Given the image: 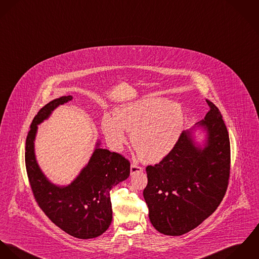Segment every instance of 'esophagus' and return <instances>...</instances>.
<instances>
[{
	"label": "esophagus",
	"mask_w": 259,
	"mask_h": 259,
	"mask_svg": "<svg viewBox=\"0 0 259 259\" xmlns=\"http://www.w3.org/2000/svg\"><path fill=\"white\" fill-rule=\"evenodd\" d=\"M142 171H143V168L140 167L139 165H137V164H135V163H132V164H131V167H130V172H131V175H134V174H136V172H142Z\"/></svg>",
	"instance_id": "obj_1"
}]
</instances>
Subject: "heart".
Masks as SVG:
<instances>
[{
    "mask_svg": "<svg viewBox=\"0 0 259 259\" xmlns=\"http://www.w3.org/2000/svg\"><path fill=\"white\" fill-rule=\"evenodd\" d=\"M185 124L182 106L160 97H147L117 107L114 116L104 115L103 134L109 146L120 151L131 131V143L141 160L157 163L167 157L178 142Z\"/></svg>",
    "mask_w": 259,
    "mask_h": 259,
    "instance_id": "heart-1",
    "label": "heart"
}]
</instances>
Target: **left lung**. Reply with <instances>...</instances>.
Returning <instances> with one entry per match:
<instances>
[{
  "mask_svg": "<svg viewBox=\"0 0 259 259\" xmlns=\"http://www.w3.org/2000/svg\"><path fill=\"white\" fill-rule=\"evenodd\" d=\"M208 112L201 122L184 131L171 153L159 164L146 168L143 192L149 219L159 232L178 236L208 218L223 201L230 178L229 132L219 108L206 99ZM206 131L201 146L191 130Z\"/></svg>",
  "mask_w": 259,
  "mask_h": 259,
  "instance_id": "1",
  "label": "left lung"
}]
</instances>
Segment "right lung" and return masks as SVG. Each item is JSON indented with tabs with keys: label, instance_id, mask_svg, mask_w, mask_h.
Here are the masks:
<instances>
[{
	"label": "right lung",
	"instance_id": "add662e5",
	"mask_svg": "<svg viewBox=\"0 0 259 259\" xmlns=\"http://www.w3.org/2000/svg\"><path fill=\"white\" fill-rule=\"evenodd\" d=\"M72 99L61 96L45 105L33 118L26 141V168L33 197L42 211L69 235L88 239L105 232L112 222L110 190L130 175V163L120 154L96 147L79 175L67 186L53 184L40 170L34 154L37 125Z\"/></svg>",
	"mask_w": 259,
	"mask_h": 259
}]
</instances>
